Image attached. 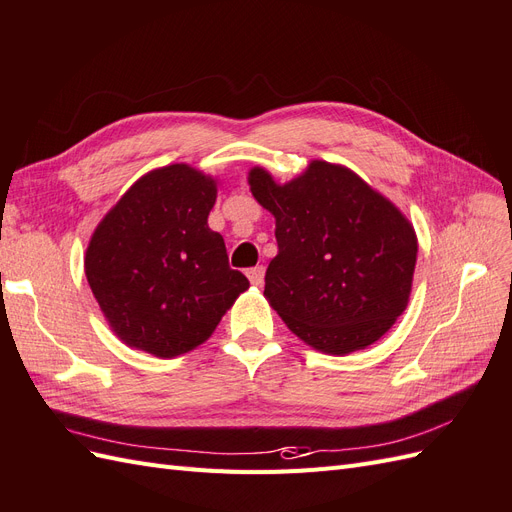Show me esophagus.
I'll list each match as a JSON object with an SVG mask.
<instances>
[{"mask_svg": "<svg viewBox=\"0 0 512 512\" xmlns=\"http://www.w3.org/2000/svg\"><path fill=\"white\" fill-rule=\"evenodd\" d=\"M247 277H250V282L254 286H262V282H265V267L258 265V267L247 269Z\"/></svg>", "mask_w": 512, "mask_h": 512, "instance_id": "34e87169", "label": "esophagus"}]
</instances>
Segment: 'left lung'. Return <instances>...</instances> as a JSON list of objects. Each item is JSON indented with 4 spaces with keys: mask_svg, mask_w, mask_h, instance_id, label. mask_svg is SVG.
<instances>
[{
    "mask_svg": "<svg viewBox=\"0 0 512 512\" xmlns=\"http://www.w3.org/2000/svg\"><path fill=\"white\" fill-rule=\"evenodd\" d=\"M250 190L275 218L265 297L286 327L329 354L378 342L412 290L418 243L406 215L350 168L322 160L284 185L256 166Z\"/></svg>",
    "mask_w": 512,
    "mask_h": 512,
    "instance_id": "obj_1",
    "label": "left lung"
}]
</instances>
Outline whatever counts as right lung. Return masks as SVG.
Masks as SVG:
<instances>
[{"label": "right lung", "mask_w": 512, "mask_h": 512, "mask_svg": "<svg viewBox=\"0 0 512 512\" xmlns=\"http://www.w3.org/2000/svg\"><path fill=\"white\" fill-rule=\"evenodd\" d=\"M215 196L213 177L170 164L138 179L98 224L85 275L121 342L162 359L190 352L250 288L207 224Z\"/></svg>", "instance_id": "obj_1"}]
</instances>
